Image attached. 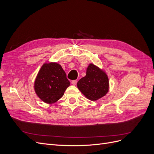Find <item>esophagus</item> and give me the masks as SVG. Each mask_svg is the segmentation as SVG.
<instances>
[{
  "label": "esophagus",
  "instance_id": "obj_1",
  "mask_svg": "<svg viewBox=\"0 0 154 154\" xmlns=\"http://www.w3.org/2000/svg\"><path fill=\"white\" fill-rule=\"evenodd\" d=\"M71 83L73 85H76V83H77V80H72V82H71Z\"/></svg>",
  "mask_w": 154,
  "mask_h": 154
}]
</instances>
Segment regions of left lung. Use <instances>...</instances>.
<instances>
[{"label":"left lung","instance_id":"1","mask_svg":"<svg viewBox=\"0 0 154 154\" xmlns=\"http://www.w3.org/2000/svg\"><path fill=\"white\" fill-rule=\"evenodd\" d=\"M78 88L87 98L97 100L104 96L109 91V79L106 74L94 65L90 64L87 74L77 83Z\"/></svg>","mask_w":154,"mask_h":154}]
</instances>
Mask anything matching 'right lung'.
<instances>
[{
  "label": "right lung",
  "instance_id": "right-lung-1",
  "mask_svg": "<svg viewBox=\"0 0 154 154\" xmlns=\"http://www.w3.org/2000/svg\"><path fill=\"white\" fill-rule=\"evenodd\" d=\"M69 85L70 82L61 66L49 63L41 67L35 82V90L42 100L53 103L61 98Z\"/></svg>",
  "mask_w": 154,
  "mask_h": 154
}]
</instances>
